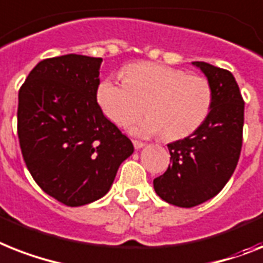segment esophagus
I'll return each instance as SVG.
<instances>
[{
	"label": "esophagus",
	"instance_id": "34e87169",
	"mask_svg": "<svg viewBox=\"0 0 263 263\" xmlns=\"http://www.w3.org/2000/svg\"><path fill=\"white\" fill-rule=\"evenodd\" d=\"M133 145H134V147H136L137 151H138V149H141V147L145 146L144 142H141V141H137V140L133 141Z\"/></svg>",
	"mask_w": 263,
	"mask_h": 263
}]
</instances>
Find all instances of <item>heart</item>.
Wrapping results in <instances>:
<instances>
[{
	"label": "heart",
	"instance_id": "1",
	"mask_svg": "<svg viewBox=\"0 0 263 263\" xmlns=\"http://www.w3.org/2000/svg\"><path fill=\"white\" fill-rule=\"evenodd\" d=\"M122 73L123 80H102L95 97L103 114L118 126L130 125L144 110L149 112L132 127L136 136L162 133L165 140H181L196 132L211 111L212 90L205 78L151 62L130 64Z\"/></svg>",
	"mask_w": 263,
	"mask_h": 263
}]
</instances>
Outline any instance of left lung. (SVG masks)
I'll return each mask as SVG.
<instances>
[{"label":"left lung","instance_id":"1","mask_svg":"<svg viewBox=\"0 0 263 263\" xmlns=\"http://www.w3.org/2000/svg\"><path fill=\"white\" fill-rule=\"evenodd\" d=\"M207 77L212 106L196 132L168 144L172 165L153 180L166 203L191 208L223 190L236 168L242 149L245 102L233 73L204 62H194Z\"/></svg>","mask_w":263,"mask_h":263}]
</instances>
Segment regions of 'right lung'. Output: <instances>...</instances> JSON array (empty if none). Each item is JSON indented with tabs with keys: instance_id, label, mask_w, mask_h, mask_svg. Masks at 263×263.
I'll use <instances>...</instances> for the list:
<instances>
[{
	"instance_id": "add662e5",
	"label": "right lung",
	"mask_w": 263,
	"mask_h": 263,
	"mask_svg": "<svg viewBox=\"0 0 263 263\" xmlns=\"http://www.w3.org/2000/svg\"><path fill=\"white\" fill-rule=\"evenodd\" d=\"M101 58L41 60L18 91L17 133L24 161L41 190L79 207L105 196L132 141L97 103Z\"/></svg>"
}]
</instances>
